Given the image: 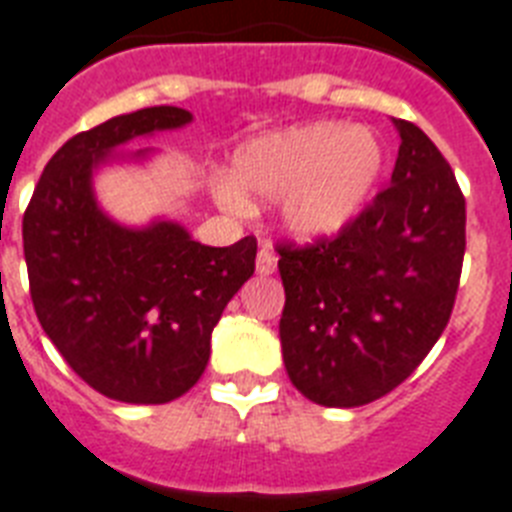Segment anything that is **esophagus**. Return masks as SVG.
Returning <instances> with one entry per match:
<instances>
[{
  "instance_id": "obj_1",
  "label": "esophagus",
  "mask_w": 512,
  "mask_h": 512,
  "mask_svg": "<svg viewBox=\"0 0 512 512\" xmlns=\"http://www.w3.org/2000/svg\"><path fill=\"white\" fill-rule=\"evenodd\" d=\"M276 263H278V257H276V252H273V247H270V244H263V247H260V252H257V260H255L257 276H270V273L276 270Z\"/></svg>"
}]
</instances>
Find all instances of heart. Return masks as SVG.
Wrapping results in <instances>:
<instances>
[{
    "label": "heart",
    "instance_id": "obj_1",
    "mask_svg": "<svg viewBox=\"0 0 512 512\" xmlns=\"http://www.w3.org/2000/svg\"><path fill=\"white\" fill-rule=\"evenodd\" d=\"M384 144L371 128L339 120L302 123L244 141L215 194L244 213L247 197H278V218L302 242L336 236L360 215L384 173Z\"/></svg>",
    "mask_w": 512,
    "mask_h": 512
}]
</instances>
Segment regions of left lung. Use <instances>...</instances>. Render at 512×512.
<instances>
[{
  "label": "left lung",
  "instance_id": "1",
  "mask_svg": "<svg viewBox=\"0 0 512 512\" xmlns=\"http://www.w3.org/2000/svg\"><path fill=\"white\" fill-rule=\"evenodd\" d=\"M392 184L334 242L278 249L286 373L307 400L360 407L400 386L450 321L465 199L421 128L394 118Z\"/></svg>",
  "mask_w": 512,
  "mask_h": 512
}]
</instances>
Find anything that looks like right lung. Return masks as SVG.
I'll use <instances>...</instances> for the list:
<instances>
[{
	"instance_id": "1",
	"label": "right lung",
	"mask_w": 512,
	"mask_h": 512,
	"mask_svg": "<svg viewBox=\"0 0 512 512\" xmlns=\"http://www.w3.org/2000/svg\"><path fill=\"white\" fill-rule=\"evenodd\" d=\"M191 120L181 107H144L73 136L47 162L23 218L41 328L91 389L128 405H162L197 384L213 328L255 273V236L207 247L178 220L128 226L99 205L102 170L157 157L126 144Z\"/></svg>"
}]
</instances>
